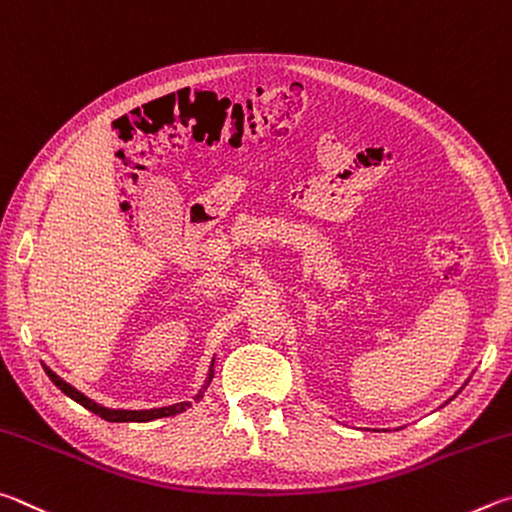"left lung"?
Here are the masks:
<instances>
[{"mask_svg":"<svg viewBox=\"0 0 512 512\" xmlns=\"http://www.w3.org/2000/svg\"><path fill=\"white\" fill-rule=\"evenodd\" d=\"M450 400H452V398H450ZM450 400H447V402H450ZM447 402H445V405H447Z\"/></svg>","mask_w":512,"mask_h":512,"instance_id":"left-lung-1","label":"left lung"}]
</instances>
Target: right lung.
Returning <instances> with one entry per match:
<instances>
[{"label":"right lung","mask_w":512,"mask_h":512,"mask_svg":"<svg viewBox=\"0 0 512 512\" xmlns=\"http://www.w3.org/2000/svg\"><path fill=\"white\" fill-rule=\"evenodd\" d=\"M213 362H215V357L211 360L209 373H206V380H204V384H202V389L197 391L195 396H193V402L200 400V398L204 396V391L209 389V384H211V380H213V369H215ZM42 366H44V373L49 375V380H51L53 384H56V387H58L62 393H65V396H69L71 400H76L78 405H83L85 409H89V411H92V414H96V416H101L103 420H110V423H150V420H157V418H168V416L182 414V411H186L188 407L193 405V402L184 400V402H175V405L155 407V409H110V407L98 405V402H94L92 398H87L85 393H80L76 387H71V384L62 380L60 375L53 373L47 364H42Z\"/></svg>","instance_id":"right-lung-1"}]
</instances>
